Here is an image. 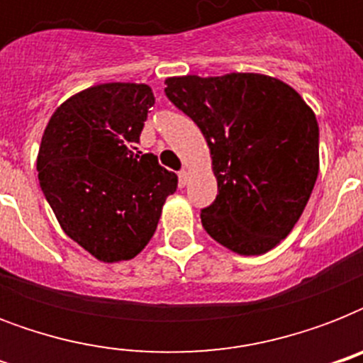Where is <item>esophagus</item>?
Masks as SVG:
<instances>
[{"label": "esophagus", "mask_w": 363, "mask_h": 363, "mask_svg": "<svg viewBox=\"0 0 363 363\" xmlns=\"http://www.w3.org/2000/svg\"><path fill=\"white\" fill-rule=\"evenodd\" d=\"M190 173H188L186 169H182V171H179V186L181 188H184L188 184V179H190Z\"/></svg>", "instance_id": "34e87169"}]
</instances>
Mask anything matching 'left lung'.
<instances>
[{"instance_id": "left-lung-1", "label": "left lung", "mask_w": 363, "mask_h": 363, "mask_svg": "<svg viewBox=\"0 0 363 363\" xmlns=\"http://www.w3.org/2000/svg\"><path fill=\"white\" fill-rule=\"evenodd\" d=\"M165 96L209 145L218 194L201 211L211 238L242 256L277 247L318 177V122L292 86L258 73L171 77Z\"/></svg>"}]
</instances>
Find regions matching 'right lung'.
I'll return each mask as SVG.
<instances>
[{"label":"right lung","mask_w":363,"mask_h":363,"mask_svg":"<svg viewBox=\"0 0 363 363\" xmlns=\"http://www.w3.org/2000/svg\"><path fill=\"white\" fill-rule=\"evenodd\" d=\"M152 105L147 84H98L60 105L43 133V194L64 232L101 262L141 252L177 190L154 154L133 152Z\"/></svg>","instance_id":"right-lung-1"}]
</instances>
